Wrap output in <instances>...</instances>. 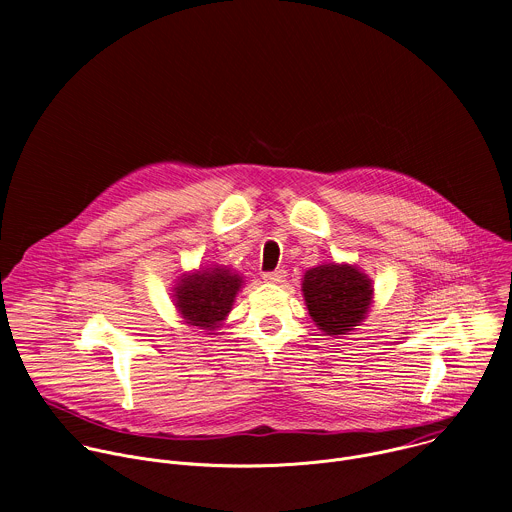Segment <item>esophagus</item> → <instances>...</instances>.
Wrapping results in <instances>:
<instances>
[{
    "instance_id": "34e87169",
    "label": "esophagus",
    "mask_w": 512,
    "mask_h": 512,
    "mask_svg": "<svg viewBox=\"0 0 512 512\" xmlns=\"http://www.w3.org/2000/svg\"><path fill=\"white\" fill-rule=\"evenodd\" d=\"M285 277H287L285 269H275V271L263 273V279L269 281V283H281V281H285Z\"/></svg>"
}]
</instances>
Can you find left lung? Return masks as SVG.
<instances>
[{
	"label": "left lung",
	"mask_w": 512,
	"mask_h": 512,
	"mask_svg": "<svg viewBox=\"0 0 512 512\" xmlns=\"http://www.w3.org/2000/svg\"><path fill=\"white\" fill-rule=\"evenodd\" d=\"M304 300L312 320L330 336L348 334L373 302L371 279L352 265H320L304 275Z\"/></svg>",
	"instance_id": "8db88e82"
}]
</instances>
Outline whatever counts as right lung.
<instances>
[{
  "instance_id": "add662e5",
  "label": "right lung",
  "mask_w": 512,
  "mask_h": 512,
  "mask_svg": "<svg viewBox=\"0 0 512 512\" xmlns=\"http://www.w3.org/2000/svg\"><path fill=\"white\" fill-rule=\"evenodd\" d=\"M241 283L237 273L223 267L186 275L176 287V308L186 324L214 330L231 312Z\"/></svg>"
}]
</instances>
